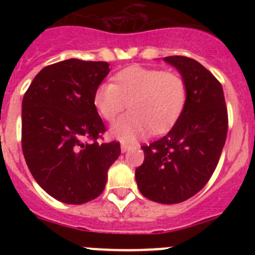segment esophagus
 I'll return each mask as SVG.
<instances>
[{
  "mask_svg": "<svg viewBox=\"0 0 255 255\" xmlns=\"http://www.w3.org/2000/svg\"><path fill=\"white\" fill-rule=\"evenodd\" d=\"M130 148H131V147H130L129 144H125V143H123V144H121V152H123V153L128 152V150H129Z\"/></svg>",
  "mask_w": 255,
  "mask_h": 255,
  "instance_id": "obj_1",
  "label": "esophagus"
}]
</instances>
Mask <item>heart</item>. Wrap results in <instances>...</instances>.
Wrapping results in <instances>:
<instances>
[{"mask_svg": "<svg viewBox=\"0 0 255 255\" xmlns=\"http://www.w3.org/2000/svg\"><path fill=\"white\" fill-rule=\"evenodd\" d=\"M94 106L101 116L114 121L129 102V114L111 128L121 141H135L152 130L167 131L176 123L186 102L185 80L176 71L134 65L115 75L114 83H102L94 92Z\"/></svg>", "mask_w": 255, "mask_h": 255, "instance_id": "obj_1", "label": "heart"}]
</instances>
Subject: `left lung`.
Wrapping results in <instances>:
<instances>
[{"label":"left lung","instance_id":"8db88e82","mask_svg":"<svg viewBox=\"0 0 255 255\" xmlns=\"http://www.w3.org/2000/svg\"><path fill=\"white\" fill-rule=\"evenodd\" d=\"M163 61L185 80L186 102L172 129L141 147L135 180L148 199L176 204L202 190L215 172L226 141L227 108L222 85L203 65L184 56Z\"/></svg>","mask_w":255,"mask_h":255}]
</instances>
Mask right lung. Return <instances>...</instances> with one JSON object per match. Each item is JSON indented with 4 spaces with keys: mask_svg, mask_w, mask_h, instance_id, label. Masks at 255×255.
Segmentation results:
<instances>
[{
    "mask_svg": "<svg viewBox=\"0 0 255 255\" xmlns=\"http://www.w3.org/2000/svg\"><path fill=\"white\" fill-rule=\"evenodd\" d=\"M108 73L105 61H61L40 70L22 98L24 158L38 185L62 203L96 199L121 153L117 141H97L106 128L94 92Z\"/></svg>",
    "mask_w": 255,
    "mask_h": 255,
    "instance_id": "1",
    "label": "right lung"
}]
</instances>
